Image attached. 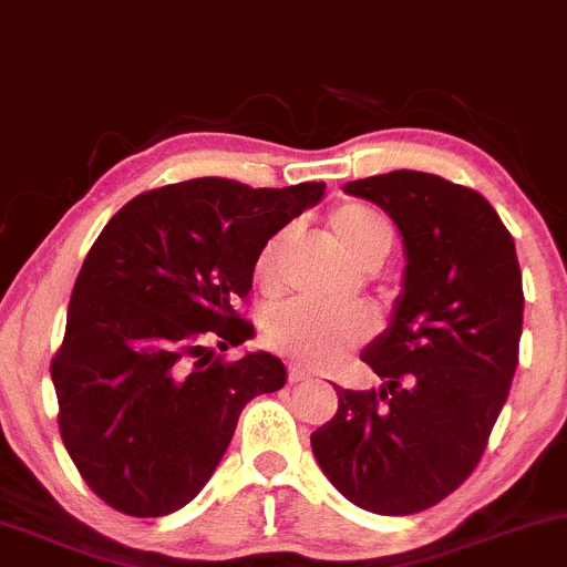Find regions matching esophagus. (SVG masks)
<instances>
[{"label":"esophagus","instance_id":"34e87169","mask_svg":"<svg viewBox=\"0 0 567 567\" xmlns=\"http://www.w3.org/2000/svg\"><path fill=\"white\" fill-rule=\"evenodd\" d=\"M311 378H313V374L306 370V367H301V364H290L288 367V380H290V383H309Z\"/></svg>","mask_w":567,"mask_h":567}]
</instances>
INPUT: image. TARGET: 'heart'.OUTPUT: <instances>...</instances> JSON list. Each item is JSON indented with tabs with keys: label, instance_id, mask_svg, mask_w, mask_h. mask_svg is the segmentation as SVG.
Masks as SVG:
<instances>
[{
	"label": "heart",
	"instance_id": "b5f03b06",
	"mask_svg": "<svg viewBox=\"0 0 567 567\" xmlns=\"http://www.w3.org/2000/svg\"><path fill=\"white\" fill-rule=\"evenodd\" d=\"M330 229L343 254L353 264L378 266L388 256L393 229L378 210L361 203H343L330 214ZM290 243V229H279L264 243L256 258V279L271 290L279 277V261ZM374 319L364 306H319L311 301H288L271 306L261 319L266 349L309 367H330L353 346L372 336Z\"/></svg>",
	"mask_w": 567,
	"mask_h": 567
}]
</instances>
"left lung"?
<instances>
[{
  "mask_svg": "<svg viewBox=\"0 0 567 567\" xmlns=\"http://www.w3.org/2000/svg\"><path fill=\"white\" fill-rule=\"evenodd\" d=\"M343 189L399 227L404 290L388 330L361 351L383 385H336L338 412L311 449L357 507L422 513L478 465L513 385L523 332L515 240L486 197L435 174L401 168Z\"/></svg>",
  "mask_w": 567,
  "mask_h": 567,
  "instance_id": "obj_1",
  "label": "left lung"
}]
</instances>
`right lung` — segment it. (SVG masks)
<instances>
[{"instance_id":"right-lung-1","label":"right lung","mask_w":567,"mask_h":567,"mask_svg":"<svg viewBox=\"0 0 567 567\" xmlns=\"http://www.w3.org/2000/svg\"><path fill=\"white\" fill-rule=\"evenodd\" d=\"M324 182L254 189L203 176L136 195L84 258L52 359L60 435L113 509L161 517L206 486L250 399L285 385L266 351L224 361L254 336L235 311L258 250L317 206Z\"/></svg>"}]
</instances>
